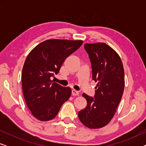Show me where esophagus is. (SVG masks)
Instances as JSON below:
<instances>
[{"label":"esophagus","instance_id":"34e87169","mask_svg":"<svg viewBox=\"0 0 146 146\" xmlns=\"http://www.w3.org/2000/svg\"><path fill=\"white\" fill-rule=\"evenodd\" d=\"M72 96H78L79 92L78 91L75 90H72Z\"/></svg>","mask_w":146,"mask_h":146}]
</instances>
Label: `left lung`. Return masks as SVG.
<instances>
[{
	"mask_svg": "<svg viewBox=\"0 0 146 146\" xmlns=\"http://www.w3.org/2000/svg\"><path fill=\"white\" fill-rule=\"evenodd\" d=\"M91 61L92 79L98 82L94 98L84 93L87 106L78 112L80 121L90 129L108 124L120 102L125 86L124 69L120 57L106 44H85Z\"/></svg>",
	"mask_w": 146,
	"mask_h": 146,
	"instance_id": "8db88e82",
	"label": "left lung"
}]
</instances>
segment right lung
<instances>
[{
    "mask_svg": "<svg viewBox=\"0 0 146 146\" xmlns=\"http://www.w3.org/2000/svg\"><path fill=\"white\" fill-rule=\"evenodd\" d=\"M82 40L51 39L40 43L30 52L22 72V86L26 103L40 121L56 116L71 96V88L54 82L64 62L79 48Z\"/></svg>",
    "mask_w": 146,
    "mask_h": 146,
    "instance_id": "right-lung-1",
    "label": "right lung"
}]
</instances>
